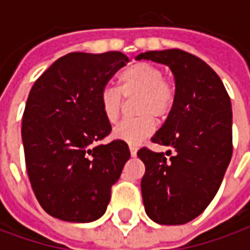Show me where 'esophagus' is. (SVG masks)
Returning <instances> with one entry per match:
<instances>
[{
  "instance_id": "obj_1",
  "label": "esophagus",
  "mask_w": 250,
  "mask_h": 250,
  "mask_svg": "<svg viewBox=\"0 0 250 250\" xmlns=\"http://www.w3.org/2000/svg\"><path fill=\"white\" fill-rule=\"evenodd\" d=\"M136 151H138V148H136V146H132V145H130L131 157H136Z\"/></svg>"
}]
</instances>
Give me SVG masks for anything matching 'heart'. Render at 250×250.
Returning <instances> with one entry per match:
<instances>
[{
  "instance_id": "b5f03b06",
  "label": "heart",
  "mask_w": 250,
  "mask_h": 250,
  "mask_svg": "<svg viewBox=\"0 0 250 250\" xmlns=\"http://www.w3.org/2000/svg\"><path fill=\"white\" fill-rule=\"evenodd\" d=\"M123 98H134V109L139 116L125 119L115 127L112 136L128 145H139L155 128V120L166 119L175 102V85L165 77L162 68L151 62L132 64L119 75V87H104L99 103L108 123H116Z\"/></svg>"
}]
</instances>
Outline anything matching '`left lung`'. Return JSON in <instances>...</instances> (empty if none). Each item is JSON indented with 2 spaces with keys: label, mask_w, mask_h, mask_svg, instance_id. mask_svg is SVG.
Masks as SVG:
<instances>
[{
  "label": "left lung",
  "mask_w": 250,
  "mask_h": 250,
  "mask_svg": "<svg viewBox=\"0 0 250 250\" xmlns=\"http://www.w3.org/2000/svg\"><path fill=\"white\" fill-rule=\"evenodd\" d=\"M136 60L167 65L175 102L151 141L174 148H141L146 166L141 182L147 215L161 225H182L204 211L218 191L231 159V104L218 75L181 49L139 53Z\"/></svg>",
  "instance_id": "8db88e82"
}]
</instances>
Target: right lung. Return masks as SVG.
I'll use <instances>...</instances> for the list:
<instances>
[{
  "label": "right lung",
  "mask_w": 250,
  "mask_h": 250,
  "mask_svg": "<svg viewBox=\"0 0 250 250\" xmlns=\"http://www.w3.org/2000/svg\"><path fill=\"white\" fill-rule=\"evenodd\" d=\"M125 62L122 52L69 53L30 89L21 128L26 171L41 208L55 218L85 224L107 210L131 154L125 142L98 145L111 132L99 98Z\"/></svg>",
  "instance_id": "1"
}]
</instances>
